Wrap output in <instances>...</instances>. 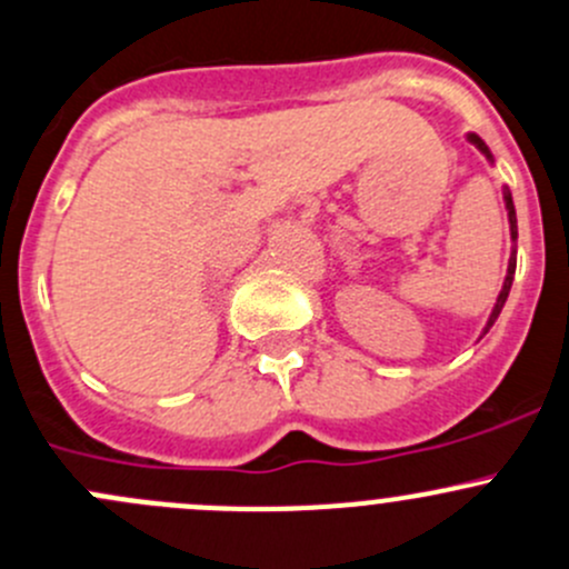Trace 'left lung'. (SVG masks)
I'll return each mask as SVG.
<instances>
[{
  "label": "left lung",
  "mask_w": 569,
  "mask_h": 569,
  "mask_svg": "<svg viewBox=\"0 0 569 569\" xmlns=\"http://www.w3.org/2000/svg\"><path fill=\"white\" fill-rule=\"evenodd\" d=\"M468 140H470V143H473L476 149L481 151V154L487 157V160L492 162V166H495V157H492V151H489V146L483 143V140L478 138L476 132H468ZM503 204H506V216H509V234H511V254H509V268H506V279H503V287H500V292H498V301H495L492 312H489V320H487V326H483L481 337L487 335V331L492 329V323H495V320H498L500 309H503L506 298H509L511 282H515V268H517V216H515V201H511V193H509V188H506V184H503Z\"/></svg>",
  "instance_id": "left-lung-1"
}]
</instances>
